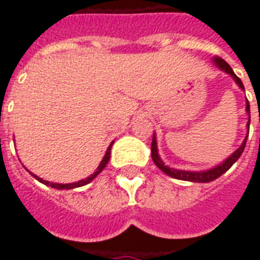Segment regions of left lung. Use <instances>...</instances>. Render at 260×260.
I'll return each instance as SVG.
<instances>
[{"mask_svg": "<svg viewBox=\"0 0 260 260\" xmlns=\"http://www.w3.org/2000/svg\"><path fill=\"white\" fill-rule=\"evenodd\" d=\"M214 64L217 65L218 68L224 71V72H227L230 74L234 80L238 83L241 89H244V85H242V82L241 79L234 74V71L231 69L225 61L223 58H220V57H214ZM246 111L249 114V121H248V128H249V122H251V113H249V102L246 100ZM249 132V131H248ZM248 138V135H246ZM246 138L245 141L242 142V145H241L237 150H235L231 156H230L227 160H224V163H221L217 167H214L212 170H207V171H201V173H195V171H184V170H174V169H170L167 166H164V163L161 161V158L158 157V153H157V142H156V136H153V141H152V158L154 164L157 166L158 169L161 170L163 173H166L170 177H173V178H177V180H182V181H191V182H210V181H214L216 178H218L220 175H223L227 170L231 169V166L240 158V156L244 152V149H245L246 145Z\"/></svg>", "mask_w": 260, "mask_h": 260, "instance_id": "8db88e82", "label": "left lung"}]
</instances>
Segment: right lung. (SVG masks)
<instances>
[{
  "label": "right lung",
  "instance_id": "1",
  "mask_svg": "<svg viewBox=\"0 0 260 260\" xmlns=\"http://www.w3.org/2000/svg\"><path fill=\"white\" fill-rule=\"evenodd\" d=\"M113 143H114V142H111V145L108 146L107 152H106V156L103 157L102 163H100V166H99V169H97L96 173H94V174H91L90 177H87V178H85V180L78 181V182H74V184H53V182H48V181H44V180H42V178H39L37 175H35V174H31V175H33V177H35V178H36L37 181H40V182H43L44 185L51 186V188H55V189H72V188L83 186V185H86V184H89L90 181L94 180V177L100 174L103 170H104V167L107 166L108 160H110V153H111V146H113Z\"/></svg>",
  "mask_w": 260,
  "mask_h": 260
}]
</instances>
